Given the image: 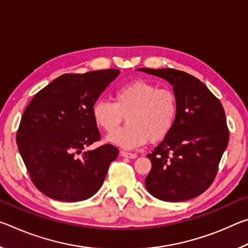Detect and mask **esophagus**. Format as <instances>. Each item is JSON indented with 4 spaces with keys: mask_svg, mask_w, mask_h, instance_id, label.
I'll return each instance as SVG.
<instances>
[{
    "mask_svg": "<svg viewBox=\"0 0 248 248\" xmlns=\"http://www.w3.org/2000/svg\"><path fill=\"white\" fill-rule=\"evenodd\" d=\"M120 155L123 157H128V158H136L137 157V154L125 152V151H120Z\"/></svg>",
    "mask_w": 248,
    "mask_h": 248,
    "instance_id": "34e87169",
    "label": "esophagus"
}]
</instances>
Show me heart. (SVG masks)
<instances>
[{
    "label": "heart",
    "instance_id": "heart-1",
    "mask_svg": "<svg viewBox=\"0 0 248 248\" xmlns=\"http://www.w3.org/2000/svg\"><path fill=\"white\" fill-rule=\"evenodd\" d=\"M95 123L104 131L112 133L127 114L128 124L111 134L108 140L124 149H134L146 141L164 139L176 123L177 98L170 89L137 79L115 91L114 102L100 99L92 109Z\"/></svg>",
    "mask_w": 248,
    "mask_h": 248
}]
</instances>
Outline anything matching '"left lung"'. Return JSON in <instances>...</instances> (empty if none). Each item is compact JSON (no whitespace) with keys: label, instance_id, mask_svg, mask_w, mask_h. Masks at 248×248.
Here are the masks:
<instances>
[{"label":"left lung","instance_id":"8db88e82","mask_svg":"<svg viewBox=\"0 0 248 248\" xmlns=\"http://www.w3.org/2000/svg\"><path fill=\"white\" fill-rule=\"evenodd\" d=\"M166 79L177 98L171 131L148 157L152 163L145 187L155 198L178 202L210 187L229 143L223 106L198 78L175 69H138Z\"/></svg>","mask_w":248,"mask_h":248}]
</instances>
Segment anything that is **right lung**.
<instances>
[{
  "label": "right lung",
  "mask_w": 248,
  "mask_h": 248,
  "mask_svg": "<svg viewBox=\"0 0 248 248\" xmlns=\"http://www.w3.org/2000/svg\"><path fill=\"white\" fill-rule=\"evenodd\" d=\"M119 70L63 74L38 92L25 109L16 142L35 186L49 198L77 202L99 190L119 151L100 139L94 104Z\"/></svg>",
  "instance_id": "1"
}]
</instances>
